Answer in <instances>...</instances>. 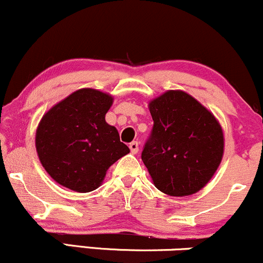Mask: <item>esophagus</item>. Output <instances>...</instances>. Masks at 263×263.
I'll return each instance as SVG.
<instances>
[{"instance_id":"34e87169","label":"esophagus","mask_w":263,"mask_h":263,"mask_svg":"<svg viewBox=\"0 0 263 263\" xmlns=\"http://www.w3.org/2000/svg\"><path fill=\"white\" fill-rule=\"evenodd\" d=\"M129 149H131L132 153H137L138 152V142L134 141L129 143Z\"/></svg>"}]
</instances>
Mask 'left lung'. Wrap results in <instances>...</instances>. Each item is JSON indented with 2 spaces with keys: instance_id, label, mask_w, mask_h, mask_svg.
Returning a JSON list of instances; mask_svg holds the SVG:
<instances>
[{
  "instance_id": "1",
  "label": "left lung",
  "mask_w": 263,
  "mask_h": 263,
  "mask_svg": "<svg viewBox=\"0 0 263 263\" xmlns=\"http://www.w3.org/2000/svg\"><path fill=\"white\" fill-rule=\"evenodd\" d=\"M153 127L141 158L156 188L185 197L211 179L224 153L219 122L183 91H167L151 101Z\"/></svg>"
}]
</instances>
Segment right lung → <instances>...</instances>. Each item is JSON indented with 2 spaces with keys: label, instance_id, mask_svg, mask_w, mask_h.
Wrapping results in <instances>:
<instances>
[{
  "label": "right lung",
  "instance_id": "add662e5",
  "mask_svg": "<svg viewBox=\"0 0 263 263\" xmlns=\"http://www.w3.org/2000/svg\"><path fill=\"white\" fill-rule=\"evenodd\" d=\"M112 98L93 89L69 95L44 115L35 147L50 177L78 193L92 192L106 171L129 148L114 126L105 121Z\"/></svg>",
  "mask_w": 263,
  "mask_h": 263
}]
</instances>
